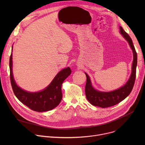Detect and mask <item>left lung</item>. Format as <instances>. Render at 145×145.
<instances>
[{
	"mask_svg": "<svg viewBox=\"0 0 145 145\" xmlns=\"http://www.w3.org/2000/svg\"><path fill=\"white\" fill-rule=\"evenodd\" d=\"M120 32L127 41L133 50L134 55V60L132 66V73L131 76L127 82V83L114 91L105 92L95 90L92 86L90 78L88 74L87 76V82L86 85V95L87 100L91 105L95 106L101 108H107L114 106L126 98L131 93L135 80L136 77V68L137 65V53L133 43V40L129 35L120 27Z\"/></svg>",
	"mask_w": 145,
	"mask_h": 145,
	"instance_id": "left-lung-1",
	"label": "left lung"
}]
</instances>
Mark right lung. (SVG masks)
Wrapping results in <instances>:
<instances>
[{
    "label": "right lung",
    "instance_id": "1",
    "mask_svg": "<svg viewBox=\"0 0 145 145\" xmlns=\"http://www.w3.org/2000/svg\"><path fill=\"white\" fill-rule=\"evenodd\" d=\"M9 65L10 81L13 92L18 99L24 105L34 111L45 112L53 110L59 104L63 97L62 84L71 74L72 71L69 67L61 70L45 89L40 92L32 93L23 90L16 84L12 71V54L10 58Z\"/></svg>",
    "mask_w": 145,
    "mask_h": 145
}]
</instances>
